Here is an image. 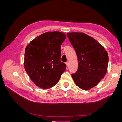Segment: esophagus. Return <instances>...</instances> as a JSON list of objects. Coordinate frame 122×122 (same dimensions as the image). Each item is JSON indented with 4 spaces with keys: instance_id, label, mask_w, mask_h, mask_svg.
Listing matches in <instances>:
<instances>
[{
    "instance_id": "1",
    "label": "esophagus",
    "mask_w": 122,
    "mask_h": 122,
    "mask_svg": "<svg viewBox=\"0 0 122 122\" xmlns=\"http://www.w3.org/2000/svg\"><path fill=\"white\" fill-rule=\"evenodd\" d=\"M66 66H69V62H66Z\"/></svg>"
}]
</instances>
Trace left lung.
I'll return each instance as SVG.
<instances>
[{
	"label": "left lung",
	"instance_id": "left-lung-1",
	"mask_svg": "<svg viewBox=\"0 0 122 122\" xmlns=\"http://www.w3.org/2000/svg\"><path fill=\"white\" fill-rule=\"evenodd\" d=\"M67 36L77 54L79 67L72 74L77 86L89 90L95 86L107 73L108 56L104 47L83 32H69Z\"/></svg>",
	"mask_w": 122,
	"mask_h": 122
}]
</instances>
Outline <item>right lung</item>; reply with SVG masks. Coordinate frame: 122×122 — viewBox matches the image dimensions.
Masks as SVG:
<instances>
[{
  "label": "right lung",
  "instance_id": "1",
  "mask_svg": "<svg viewBox=\"0 0 122 122\" xmlns=\"http://www.w3.org/2000/svg\"><path fill=\"white\" fill-rule=\"evenodd\" d=\"M66 38L63 32H46L36 37L25 48L24 68L38 87H53L66 70V65L60 61L61 46Z\"/></svg>",
  "mask_w": 122,
  "mask_h": 122
}]
</instances>
